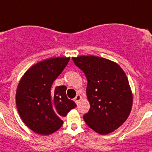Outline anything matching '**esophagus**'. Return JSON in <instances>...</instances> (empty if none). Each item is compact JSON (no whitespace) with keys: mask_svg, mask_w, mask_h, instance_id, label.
I'll use <instances>...</instances> for the list:
<instances>
[{"mask_svg":"<svg viewBox=\"0 0 152 152\" xmlns=\"http://www.w3.org/2000/svg\"><path fill=\"white\" fill-rule=\"evenodd\" d=\"M81 96H79V95H77V96H76V97L75 98V99H74V101L75 102H76V103H78L79 102V101H80V100H81Z\"/></svg>","mask_w":152,"mask_h":152,"instance_id":"obj_1","label":"esophagus"}]
</instances>
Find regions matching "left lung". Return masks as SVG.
<instances>
[{
	"instance_id": "left-lung-1",
	"label": "left lung",
	"mask_w": 152,
	"mask_h": 152,
	"mask_svg": "<svg viewBox=\"0 0 152 152\" xmlns=\"http://www.w3.org/2000/svg\"><path fill=\"white\" fill-rule=\"evenodd\" d=\"M72 59L88 81L90 109L84 120L100 134L113 132L126 121L132 107V92L126 74L117 64L99 56Z\"/></svg>"
}]
</instances>
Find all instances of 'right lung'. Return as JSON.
<instances>
[{
	"label": "right lung",
	"instance_id": "obj_1",
	"mask_svg": "<svg viewBox=\"0 0 152 152\" xmlns=\"http://www.w3.org/2000/svg\"><path fill=\"white\" fill-rule=\"evenodd\" d=\"M70 58L55 57L33 65L20 81L16 105L22 121L34 132L49 135L63 125L61 119L77 105L69 99L64 85L53 87Z\"/></svg>",
	"mask_w": 152,
	"mask_h": 152
}]
</instances>
